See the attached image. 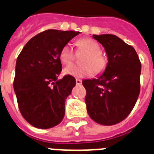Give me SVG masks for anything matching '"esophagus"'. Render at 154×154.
<instances>
[{"instance_id": "esophagus-1", "label": "esophagus", "mask_w": 154, "mask_h": 154, "mask_svg": "<svg viewBox=\"0 0 154 154\" xmlns=\"http://www.w3.org/2000/svg\"><path fill=\"white\" fill-rule=\"evenodd\" d=\"M76 83H77V85H81V84H82V81H81V79H78V78H77V79H76Z\"/></svg>"}]
</instances>
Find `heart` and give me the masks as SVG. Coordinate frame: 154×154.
Returning a JSON list of instances; mask_svg holds the SVG:
<instances>
[{"label": "heart", "instance_id": "1", "mask_svg": "<svg viewBox=\"0 0 154 154\" xmlns=\"http://www.w3.org/2000/svg\"><path fill=\"white\" fill-rule=\"evenodd\" d=\"M79 50L85 53L80 58L79 64H70L64 69V73L77 77H83L91 74L100 75L105 71L108 67L109 60L105 54L101 53V48L95 40L90 38L79 39L77 42ZM60 60L63 64L67 65L74 58L73 47L69 43H66L61 48Z\"/></svg>", "mask_w": 154, "mask_h": 154}]
</instances>
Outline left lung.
Listing matches in <instances>:
<instances>
[{
    "label": "left lung",
    "mask_w": 154,
    "mask_h": 154,
    "mask_svg": "<svg viewBox=\"0 0 154 154\" xmlns=\"http://www.w3.org/2000/svg\"><path fill=\"white\" fill-rule=\"evenodd\" d=\"M105 47L109 64L97 79L82 81L86 89L85 103L91 119L112 125L132 112L140 91L141 63L132 45L114 35H94Z\"/></svg>",
    "instance_id": "8db88e82"
}]
</instances>
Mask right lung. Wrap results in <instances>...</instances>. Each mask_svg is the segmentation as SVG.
Listing matches in <instances>:
<instances>
[{
    "instance_id": "obj_1",
    "label": "right lung",
    "mask_w": 154,
    "mask_h": 154,
    "mask_svg": "<svg viewBox=\"0 0 154 154\" xmlns=\"http://www.w3.org/2000/svg\"><path fill=\"white\" fill-rule=\"evenodd\" d=\"M80 32L45 30L31 38L18 55L14 90L21 116L38 129L62 122L65 100L75 86V78L65 75L59 57L61 48Z\"/></svg>"
}]
</instances>
